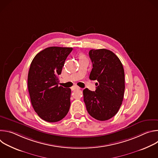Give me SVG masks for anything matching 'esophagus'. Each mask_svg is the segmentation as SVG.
Returning a JSON list of instances; mask_svg holds the SVG:
<instances>
[{"label": "esophagus", "instance_id": "obj_1", "mask_svg": "<svg viewBox=\"0 0 158 158\" xmlns=\"http://www.w3.org/2000/svg\"><path fill=\"white\" fill-rule=\"evenodd\" d=\"M80 89V87H78V86H76V85H74V86H73V87H72V90H76V89Z\"/></svg>", "mask_w": 158, "mask_h": 158}]
</instances>
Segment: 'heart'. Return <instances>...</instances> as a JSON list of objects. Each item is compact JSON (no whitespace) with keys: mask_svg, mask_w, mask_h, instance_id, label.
<instances>
[{"mask_svg":"<svg viewBox=\"0 0 158 158\" xmlns=\"http://www.w3.org/2000/svg\"><path fill=\"white\" fill-rule=\"evenodd\" d=\"M79 59H84L85 57V56L83 54H80L79 56Z\"/></svg>","mask_w":158,"mask_h":158,"instance_id":"b5f03b06","label":"heart"}]
</instances>
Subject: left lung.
Returning <instances> with one entry per match:
<instances>
[{
    "label": "left lung",
    "mask_w": 158,
    "mask_h": 158,
    "mask_svg": "<svg viewBox=\"0 0 158 158\" xmlns=\"http://www.w3.org/2000/svg\"><path fill=\"white\" fill-rule=\"evenodd\" d=\"M89 55L93 63L89 79L96 80V89L83 91L88 113L99 121L114 116L123 100L125 89L124 71L118 56L106 49H91Z\"/></svg>",
    "instance_id": "8db88e82"
}]
</instances>
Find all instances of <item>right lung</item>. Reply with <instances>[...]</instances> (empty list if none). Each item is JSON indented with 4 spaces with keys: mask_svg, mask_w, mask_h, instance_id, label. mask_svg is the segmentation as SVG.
I'll return each instance as SVG.
<instances>
[{
    "mask_svg": "<svg viewBox=\"0 0 158 158\" xmlns=\"http://www.w3.org/2000/svg\"><path fill=\"white\" fill-rule=\"evenodd\" d=\"M72 51V48H48L31 64L27 81L31 101L38 116L47 122L59 121L69 112L71 90L58 85V76Z\"/></svg>",
    "mask_w": 158,
    "mask_h": 158,
    "instance_id": "right-lung-1",
    "label": "right lung"
}]
</instances>
